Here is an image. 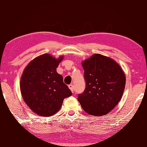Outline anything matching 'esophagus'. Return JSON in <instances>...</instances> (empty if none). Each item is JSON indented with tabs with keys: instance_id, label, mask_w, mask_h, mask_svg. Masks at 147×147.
<instances>
[{
	"instance_id": "esophagus-1",
	"label": "esophagus",
	"mask_w": 147,
	"mask_h": 147,
	"mask_svg": "<svg viewBox=\"0 0 147 147\" xmlns=\"http://www.w3.org/2000/svg\"><path fill=\"white\" fill-rule=\"evenodd\" d=\"M69 87V88L70 89V90H71V92H74V85H69L68 86Z\"/></svg>"
}]
</instances>
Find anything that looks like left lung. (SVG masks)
<instances>
[{"instance_id": "1", "label": "left lung", "mask_w": 147, "mask_h": 147, "mask_svg": "<svg viewBox=\"0 0 147 147\" xmlns=\"http://www.w3.org/2000/svg\"><path fill=\"white\" fill-rule=\"evenodd\" d=\"M86 87L78 100L93 116L108 114L121 99L125 76L120 66L109 57L94 54L82 62Z\"/></svg>"}]
</instances>
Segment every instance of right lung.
<instances>
[{
  "mask_svg": "<svg viewBox=\"0 0 147 147\" xmlns=\"http://www.w3.org/2000/svg\"><path fill=\"white\" fill-rule=\"evenodd\" d=\"M63 57L56 59L50 54L37 57L28 64L20 81V90L26 104L34 113L52 116L61 108L63 100L72 92L56 69Z\"/></svg>",
  "mask_w": 147,
  "mask_h": 147,
  "instance_id": "1",
  "label": "right lung"
}]
</instances>
